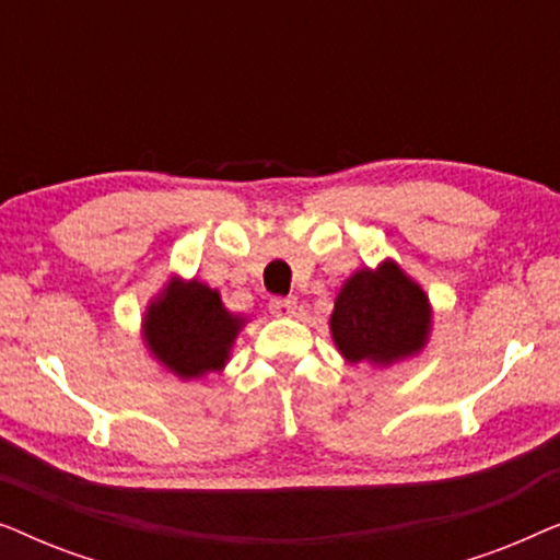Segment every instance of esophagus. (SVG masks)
I'll list each match as a JSON object with an SVG mask.
<instances>
[{"label": "esophagus", "mask_w": 560, "mask_h": 560, "mask_svg": "<svg viewBox=\"0 0 560 560\" xmlns=\"http://www.w3.org/2000/svg\"><path fill=\"white\" fill-rule=\"evenodd\" d=\"M295 308H298L295 298H272L270 301L272 316H293Z\"/></svg>", "instance_id": "34e87169"}]
</instances>
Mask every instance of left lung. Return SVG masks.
<instances>
[{"label":"left lung","instance_id":"1","mask_svg":"<svg viewBox=\"0 0 560 560\" xmlns=\"http://www.w3.org/2000/svg\"><path fill=\"white\" fill-rule=\"evenodd\" d=\"M328 328L349 364L393 366L425 349L433 308L425 290L395 259H382L343 280Z\"/></svg>","mask_w":560,"mask_h":560}]
</instances>
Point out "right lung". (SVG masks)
Listing matches in <instances>:
<instances>
[{
	"label": "right lung",
	"instance_id": "obj_1",
	"mask_svg": "<svg viewBox=\"0 0 560 560\" xmlns=\"http://www.w3.org/2000/svg\"><path fill=\"white\" fill-rule=\"evenodd\" d=\"M244 324L247 318L229 311L217 288L175 275L148 303L142 341L167 372L188 382L224 370Z\"/></svg>",
	"mask_w": 560,
	"mask_h": 560
}]
</instances>
